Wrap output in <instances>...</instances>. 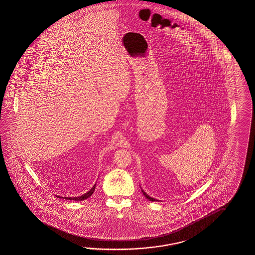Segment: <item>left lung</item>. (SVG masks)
<instances>
[{
	"label": "left lung",
	"instance_id": "obj_1",
	"mask_svg": "<svg viewBox=\"0 0 255 255\" xmlns=\"http://www.w3.org/2000/svg\"><path fill=\"white\" fill-rule=\"evenodd\" d=\"M142 192H143V194H144V196H145V197H146V199H148V200H149V201H157V200H155V199H153V198H151V197H149V196L147 195V194H146V192H145V191H144V190H142Z\"/></svg>",
	"mask_w": 255,
	"mask_h": 255
}]
</instances>
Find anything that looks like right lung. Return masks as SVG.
Wrapping results in <instances>:
<instances>
[{
  "label": "right lung",
  "mask_w": 255,
  "mask_h": 255,
  "mask_svg": "<svg viewBox=\"0 0 255 255\" xmlns=\"http://www.w3.org/2000/svg\"><path fill=\"white\" fill-rule=\"evenodd\" d=\"M95 189H96V184L94 185V187H93L91 190H89L88 192H87L86 194H84V195L80 196V197H76V198H65V199H67V200H74V201H84V200H86V199L89 198L90 196L92 195L93 193H94V191H95Z\"/></svg>",
  "instance_id": "obj_1"
}]
</instances>
